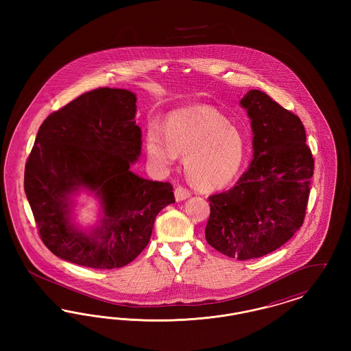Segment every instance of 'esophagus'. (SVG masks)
<instances>
[{
    "label": "esophagus",
    "mask_w": 351,
    "mask_h": 351,
    "mask_svg": "<svg viewBox=\"0 0 351 351\" xmlns=\"http://www.w3.org/2000/svg\"><path fill=\"white\" fill-rule=\"evenodd\" d=\"M188 197H191V192L188 189H185L183 186H178L175 189V199H176V201L186 200Z\"/></svg>",
    "instance_id": "1"
}]
</instances>
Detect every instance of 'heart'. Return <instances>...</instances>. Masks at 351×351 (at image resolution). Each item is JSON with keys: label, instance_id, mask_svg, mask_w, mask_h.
<instances>
[{"label": "heart", "instance_id": "obj_1", "mask_svg": "<svg viewBox=\"0 0 351 351\" xmlns=\"http://www.w3.org/2000/svg\"><path fill=\"white\" fill-rule=\"evenodd\" d=\"M151 166L167 172L180 154L188 180L201 189H221L245 166L249 142L243 130L212 106H191L172 112L163 128L152 123L146 132Z\"/></svg>", "mask_w": 351, "mask_h": 351}]
</instances>
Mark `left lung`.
<instances>
[{
  "mask_svg": "<svg viewBox=\"0 0 351 351\" xmlns=\"http://www.w3.org/2000/svg\"><path fill=\"white\" fill-rule=\"evenodd\" d=\"M239 104L251 121L252 160L233 188L209 197L205 238L223 255L247 261L300 229L315 160L300 118L258 89Z\"/></svg>",
  "mask_w": 351,
  "mask_h": 351,
  "instance_id": "1",
  "label": "left lung"
}]
</instances>
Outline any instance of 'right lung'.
Instances as JSON below:
<instances>
[{
  "label": "right lung",
  "instance_id": "obj_1",
  "mask_svg": "<svg viewBox=\"0 0 351 351\" xmlns=\"http://www.w3.org/2000/svg\"><path fill=\"white\" fill-rule=\"evenodd\" d=\"M136 96L99 88L40 125L25 167V192L40 238L58 258L112 269L133 262L150 241L158 213L175 202L172 185L134 173L142 152ZM99 201L98 221H74L82 192Z\"/></svg>",
  "mask_w": 351,
  "mask_h": 351
}]
</instances>
